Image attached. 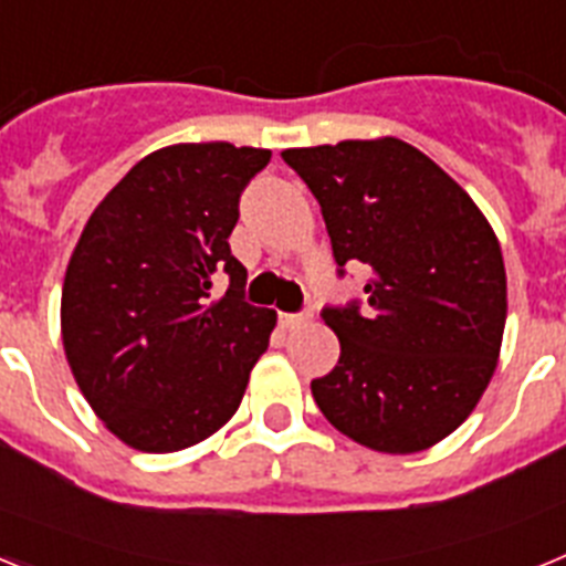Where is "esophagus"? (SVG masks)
Returning <instances> with one entry per match:
<instances>
[{"mask_svg": "<svg viewBox=\"0 0 566 566\" xmlns=\"http://www.w3.org/2000/svg\"><path fill=\"white\" fill-rule=\"evenodd\" d=\"M312 319V312H300V314H280V326L283 328H297L303 323Z\"/></svg>", "mask_w": 566, "mask_h": 566, "instance_id": "obj_1", "label": "esophagus"}]
</instances>
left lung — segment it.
<instances>
[{
  "mask_svg": "<svg viewBox=\"0 0 566 566\" xmlns=\"http://www.w3.org/2000/svg\"><path fill=\"white\" fill-rule=\"evenodd\" d=\"M326 221L337 274L371 269L365 303L326 306L334 371L312 379L354 442L417 453L453 433L496 371L507 317L499 240L470 195L399 138L286 149Z\"/></svg>",
  "mask_w": 566,
  "mask_h": 566,
  "instance_id": "8db88e82",
  "label": "left lung"
}]
</instances>
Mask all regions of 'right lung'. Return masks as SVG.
<instances>
[{"label":"right lung","mask_w":566,"mask_h":566,"mask_svg":"<svg viewBox=\"0 0 566 566\" xmlns=\"http://www.w3.org/2000/svg\"><path fill=\"white\" fill-rule=\"evenodd\" d=\"M269 158L227 142L158 149L109 189L73 249L64 354L90 408L135 451L212 437L266 352L277 314L247 303L229 234ZM218 279L230 286L214 301Z\"/></svg>","instance_id":"1"}]
</instances>
